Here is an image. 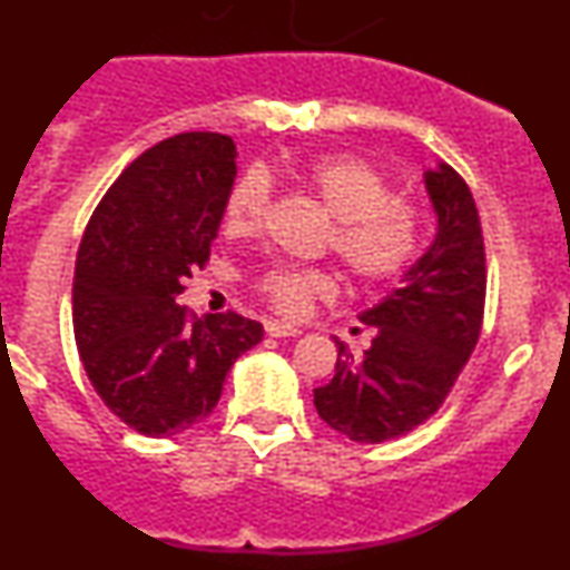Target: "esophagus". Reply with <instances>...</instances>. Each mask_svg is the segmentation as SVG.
Returning <instances> with one entry per match:
<instances>
[{
    "instance_id": "esophagus-1",
    "label": "esophagus",
    "mask_w": 570,
    "mask_h": 570,
    "mask_svg": "<svg viewBox=\"0 0 570 570\" xmlns=\"http://www.w3.org/2000/svg\"><path fill=\"white\" fill-rule=\"evenodd\" d=\"M265 332H267V335H271V337H297V335H299L297 326L284 324V322H267V324H265Z\"/></svg>"
}]
</instances>
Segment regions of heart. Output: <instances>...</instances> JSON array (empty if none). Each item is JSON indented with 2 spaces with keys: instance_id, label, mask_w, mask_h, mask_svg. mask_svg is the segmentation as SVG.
Returning <instances> with one entry per match:
<instances>
[{
  "instance_id": "heart-1",
  "label": "heart",
  "mask_w": 570,
  "mask_h": 570,
  "mask_svg": "<svg viewBox=\"0 0 570 570\" xmlns=\"http://www.w3.org/2000/svg\"><path fill=\"white\" fill-rule=\"evenodd\" d=\"M332 219L330 244L348 276L364 286L396 281L421 252L423 212L407 198H394L389 176L353 155H322L289 168ZM271 208V179L265 168L248 166L235 176L225 198V230L257 233ZM259 289L276 311L303 316L316 299H332L337 281L322 267L276 265L259 281Z\"/></svg>"
}]
</instances>
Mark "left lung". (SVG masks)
<instances>
[{
    "instance_id": "8db88e82",
    "label": "left lung",
    "mask_w": 570,
    "mask_h": 570,
    "mask_svg": "<svg viewBox=\"0 0 570 570\" xmlns=\"http://www.w3.org/2000/svg\"><path fill=\"white\" fill-rule=\"evenodd\" d=\"M436 214L434 244L362 322L375 326L364 356L337 343L335 377L313 391L322 421L377 444L429 421L466 367L485 313V244L472 189L448 163L423 174Z\"/></svg>"
}]
</instances>
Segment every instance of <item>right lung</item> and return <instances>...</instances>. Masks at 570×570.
<instances>
[{
  "instance_id": "add662e5",
  "label": "right lung",
  "mask_w": 570,
  "mask_h": 570,
  "mask_svg": "<svg viewBox=\"0 0 570 570\" xmlns=\"http://www.w3.org/2000/svg\"><path fill=\"white\" fill-rule=\"evenodd\" d=\"M235 158L230 136H171L130 163L85 227L71 286L77 351L101 402L139 434L206 421L235 358L263 340V324L233 311L198 318L176 305L212 254Z\"/></svg>"
}]
</instances>
